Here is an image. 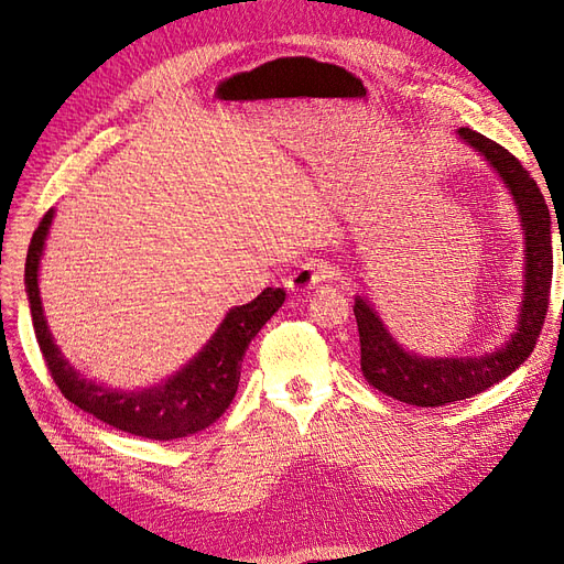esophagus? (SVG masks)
<instances>
[{"mask_svg":"<svg viewBox=\"0 0 564 564\" xmlns=\"http://www.w3.org/2000/svg\"><path fill=\"white\" fill-rule=\"evenodd\" d=\"M332 278V270L322 263H303L299 270H294L292 275L286 280V286L292 289V292H311L319 282L329 280Z\"/></svg>","mask_w":564,"mask_h":564,"instance_id":"1","label":"esophagus"}]
</instances>
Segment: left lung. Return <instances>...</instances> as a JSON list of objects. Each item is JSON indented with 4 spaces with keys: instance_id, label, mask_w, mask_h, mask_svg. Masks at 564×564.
<instances>
[{
    "instance_id": "8db88e82",
    "label": "left lung",
    "mask_w": 564,
    "mask_h": 564,
    "mask_svg": "<svg viewBox=\"0 0 564 564\" xmlns=\"http://www.w3.org/2000/svg\"><path fill=\"white\" fill-rule=\"evenodd\" d=\"M456 133L477 155L485 158L513 197L524 235V289L516 329L508 340L491 352L466 357H425L409 352L390 334L371 301L355 296L352 313L357 332H360V365L365 379L386 395L416 406H442L466 400L510 377L532 355L551 296L555 220H551L536 181L506 148L487 135L466 127H460Z\"/></svg>"
}]
</instances>
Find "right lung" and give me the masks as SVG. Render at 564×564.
<instances>
[{
  "label": "right lung",
  "instance_id": "obj_1",
  "mask_svg": "<svg viewBox=\"0 0 564 564\" xmlns=\"http://www.w3.org/2000/svg\"><path fill=\"white\" fill-rule=\"evenodd\" d=\"M56 209H48L32 235L25 259V292L40 350L63 395L112 429L148 440H178L209 429L230 406L240 383L242 357L251 338L282 308L284 289L268 286L251 303L230 308L193 360L164 381L139 390L110 388L87 379L70 365L44 317L40 265Z\"/></svg>",
  "mask_w": 564,
  "mask_h": 564
}]
</instances>
